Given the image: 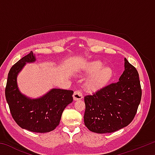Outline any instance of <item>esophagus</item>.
I'll return each instance as SVG.
<instances>
[{
	"label": "esophagus",
	"mask_w": 155,
	"mask_h": 155,
	"mask_svg": "<svg viewBox=\"0 0 155 155\" xmlns=\"http://www.w3.org/2000/svg\"><path fill=\"white\" fill-rule=\"evenodd\" d=\"M83 98V92L81 90H77L74 92L73 94V98L74 101H77V100H80Z\"/></svg>",
	"instance_id": "34e87169"
}]
</instances>
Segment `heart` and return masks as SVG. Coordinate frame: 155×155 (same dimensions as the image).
I'll return each mask as SVG.
<instances>
[{"label": "heart", "instance_id": "1", "mask_svg": "<svg viewBox=\"0 0 155 155\" xmlns=\"http://www.w3.org/2000/svg\"><path fill=\"white\" fill-rule=\"evenodd\" d=\"M104 67V65L99 61L94 62L89 66L88 72L96 74L87 83L88 87L91 90H96L103 87L111 77V70Z\"/></svg>", "mask_w": 155, "mask_h": 155}]
</instances>
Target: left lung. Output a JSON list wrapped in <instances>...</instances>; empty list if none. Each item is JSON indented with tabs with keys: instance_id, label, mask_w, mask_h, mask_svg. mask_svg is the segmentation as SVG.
<instances>
[{
	"instance_id": "left-lung-1",
	"label": "left lung",
	"mask_w": 155,
	"mask_h": 155,
	"mask_svg": "<svg viewBox=\"0 0 155 155\" xmlns=\"http://www.w3.org/2000/svg\"><path fill=\"white\" fill-rule=\"evenodd\" d=\"M124 71L119 81L84 97V123L97 133L115 132L133 121L141 98V88L136 68L124 59Z\"/></svg>"
}]
</instances>
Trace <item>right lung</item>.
I'll return each mask as SVG.
<instances>
[{"instance_id":"add662e5","label":"right lung","mask_w":155,"mask_h":155,"mask_svg":"<svg viewBox=\"0 0 155 155\" xmlns=\"http://www.w3.org/2000/svg\"><path fill=\"white\" fill-rule=\"evenodd\" d=\"M35 61L31 51L11 68L5 87V97L18 125L31 132L48 133L59 124L62 113L73 101L72 90L53 89L38 99H29L18 90L16 77L27 62Z\"/></svg>"}]
</instances>
